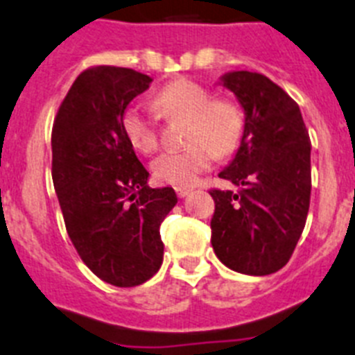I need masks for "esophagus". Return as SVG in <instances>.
I'll use <instances>...</instances> for the list:
<instances>
[{
  "instance_id": "esophagus-1",
  "label": "esophagus",
  "mask_w": 355,
  "mask_h": 355,
  "mask_svg": "<svg viewBox=\"0 0 355 355\" xmlns=\"http://www.w3.org/2000/svg\"><path fill=\"white\" fill-rule=\"evenodd\" d=\"M189 193H191L189 187H177V195L180 196V198H186V196L189 195Z\"/></svg>"
}]
</instances>
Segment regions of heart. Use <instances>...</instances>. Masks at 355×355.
<instances>
[{"label":"heart","mask_w":355,"mask_h":355,"mask_svg":"<svg viewBox=\"0 0 355 355\" xmlns=\"http://www.w3.org/2000/svg\"><path fill=\"white\" fill-rule=\"evenodd\" d=\"M155 107L169 118L187 119L186 143L180 152L160 153L152 162L153 177L175 187H193L216 155H229L243 135V112L232 100L212 98L191 80H175L155 96ZM123 132L135 150L153 152L159 143L155 119L141 107H128L121 118Z\"/></svg>","instance_id":"heart-1"}]
</instances>
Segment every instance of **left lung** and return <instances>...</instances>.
I'll list each match as a JSON object with an SVG mask.
<instances>
[{"label": "left lung", "mask_w": 355, "mask_h": 355, "mask_svg": "<svg viewBox=\"0 0 355 355\" xmlns=\"http://www.w3.org/2000/svg\"><path fill=\"white\" fill-rule=\"evenodd\" d=\"M241 105L243 135L220 171L236 191L212 189L216 257L230 270L263 277L291 257L311 200V141L298 105L270 78L229 71L220 78Z\"/></svg>", "instance_id": "obj_1"}]
</instances>
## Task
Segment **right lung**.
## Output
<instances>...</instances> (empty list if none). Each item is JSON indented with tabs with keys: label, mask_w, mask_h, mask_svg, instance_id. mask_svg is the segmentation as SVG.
I'll use <instances>...</instances> for the list:
<instances>
[{
	"label": "right lung",
	"mask_w": 355,
	"mask_h": 355,
	"mask_svg": "<svg viewBox=\"0 0 355 355\" xmlns=\"http://www.w3.org/2000/svg\"><path fill=\"white\" fill-rule=\"evenodd\" d=\"M152 78L128 67L84 71L51 132V175L66 229L89 270L107 284L152 279L164 257L160 223L177 205L173 187L152 189L121 126L128 103Z\"/></svg>",
	"instance_id": "1"
}]
</instances>
